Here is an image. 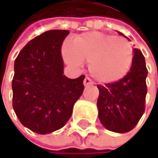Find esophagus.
<instances>
[{
  "instance_id": "esophagus-1",
  "label": "esophagus",
  "mask_w": 158,
  "mask_h": 158,
  "mask_svg": "<svg viewBox=\"0 0 158 158\" xmlns=\"http://www.w3.org/2000/svg\"><path fill=\"white\" fill-rule=\"evenodd\" d=\"M83 83H84V86H89V85H92L93 84V81L90 79L89 77H86L83 81Z\"/></svg>"
}]
</instances>
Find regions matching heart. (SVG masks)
I'll return each mask as SVG.
<instances>
[{"mask_svg": "<svg viewBox=\"0 0 158 158\" xmlns=\"http://www.w3.org/2000/svg\"><path fill=\"white\" fill-rule=\"evenodd\" d=\"M64 58L79 67L89 62V71L101 83H114L129 73L134 61V48L124 36L88 32L74 38L64 47Z\"/></svg>", "mask_w": 158, "mask_h": 158, "instance_id": "1", "label": "heart"}]
</instances>
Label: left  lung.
I'll list each match as a JSON object with an SVG mask.
<instances>
[{
  "mask_svg": "<svg viewBox=\"0 0 158 158\" xmlns=\"http://www.w3.org/2000/svg\"><path fill=\"white\" fill-rule=\"evenodd\" d=\"M147 76L144 57L139 49L135 48L133 65L129 73L115 83L97 86L98 115L101 124L107 130L124 134L136 126L144 113Z\"/></svg>",
  "mask_w": 158,
  "mask_h": 158,
  "instance_id": "obj_1",
  "label": "left lung"
}]
</instances>
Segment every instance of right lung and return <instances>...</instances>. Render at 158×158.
<instances>
[{
    "instance_id": "add662e5",
    "label": "right lung",
    "mask_w": 158,
    "mask_h": 158,
    "mask_svg": "<svg viewBox=\"0 0 158 158\" xmlns=\"http://www.w3.org/2000/svg\"><path fill=\"white\" fill-rule=\"evenodd\" d=\"M69 31L52 29L31 39L15 61L13 107L19 122L40 135L64 127L83 93L84 75H63L61 46Z\"/></svg>"
}]
</instances>
